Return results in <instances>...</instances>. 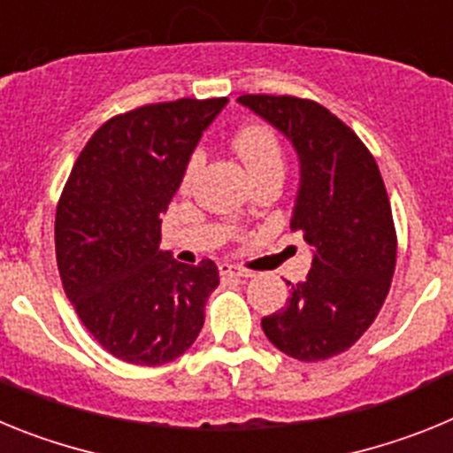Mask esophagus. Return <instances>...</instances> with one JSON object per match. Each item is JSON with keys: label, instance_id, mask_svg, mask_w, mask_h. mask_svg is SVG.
Segmentation results:
<instances>
[{"label": "esophagus", "instance_id": "esophagus-1", "mask_svg": "<svg viewBox=\"0 0 453 453\" xmlns=\"http://www.w3.org/2000/svg\"><path fill=\"white\" fill-rule=\"evenodd\" d=\"M219 274L222 276H235V279H250V270H240V267L229 265V263H219Z\"/></svg>", "mask_w": 453, "mask_h": 453}]
</instances>
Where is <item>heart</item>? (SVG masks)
Wrapping results in <instances>:
<instances>
[{
    "label": "heart",
    "instance_id": "heart-1",
    "mask_svg": "<svg viewBox=\"0 0 453 453\" xmlns=\"http://www.w3.org/2000/svg\"><path fill=\"white\" fill-rule=\"evenodd\" d=\"M234 150L240 156V161L245 163L247 172L251 174L254 181H261L265 177H283L286 170V154H283V145L279 135L265 127V124H251L238 131L234 138ZM203 165V151L195 150L188 158L186 167L181 174V190H190L195 179H197L199 170Z\"/></svg>",
    "mask_w": 453,
    "mask_h": 453
}]
</instances>
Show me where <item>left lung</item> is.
<instances>
[{
	"mask_svg": "<svg viewBox=\"0 0 453 453\" xmlns=\"http://www.w3.org/2000/svg\"><path fill=\"white\" fill-rule=\"evenodd\" d=\"M242 106L288 135L299 154L290 229L313 247L306 281L263 318L272 345L303 363L349 349L381 311L397 263V231L381 172L329 108L290 95H242ZM290 286V281H288Z\"/></svg>",
	"mask_w": 453,
	"mask_h": 453,
	"instance_id": "8db88e82",
	"label": "left lung"
}]
</instances>
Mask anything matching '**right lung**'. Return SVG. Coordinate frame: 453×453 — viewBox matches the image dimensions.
I'll return each instance as SVG.
<instances>
[{
  "instance_id": "right-lung-1",
  "label": "right lung",
  "mask_w": 453,
  "mask_h": 453,
  "mask_svg": "<svg viewBox=\"0 0 453 453\" xmlns=\"http://www.w3.org/2000/svg\"><path fill=\"white\" fill-rule=\"evenodd\" d=\"M226 97L147 104L104 122L72 167L56 206L63 290L90 335L131 365H163L190 349L218 288L213 261L161 251V215L202 131Z\"/></svg>"
}]
</instances>
